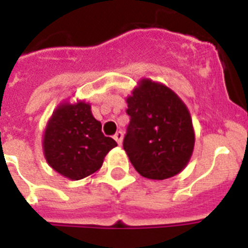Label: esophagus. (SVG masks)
Wrapping results in <instances>:
<instances>
[{
  "instance_id": "1",
  "label": "esophagus",
  "mask_w": 248,
  "mask_h": 248,
  "mask_svg": "<svg viewBox=\"0 0 248 248\" xmlns=\"http://www.w3.org/2000/svg\"><path fill=\"white\" fill-rule=\"evenodd\" d=\"M113 139L116 140V142H117L118 145H122V141H124V132H122V131H118L117 134L113 136Z\"/></svg>"
}]
</instances>
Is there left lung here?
I'll return each instance as SVG.
<instances>
[{"label":"left lung","instance_id":"obj_1","mask_svg":"<svg viewBox=\"0 0 248 248\" xmlns=\"http://www.w3.org/2000/svg\"><path fill=\"white\" fill-rule=\"evenodd\" d=\"M126 102L131 122L124 149L136 171L153 180L182 172L195 143L190 112L183 99L168 85L142 78Z\"/></svg>","mask_w":248,"mask_h":248}]
</instances>
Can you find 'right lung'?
Instances as JSON below:
<instances>
[{"label":"right lung","instance_id":"add662e5","mask_svg":"<svg viewBox=\"0 0 248 248\" xmlns=\"http://www.w3.org/2000/svg\"><path fill=\"white\" fill-rule=\"evenodd\" d=\"M117 142L102 134V124L91 105L63 101L47 120L43 135L44 156L49 166L69 180L93 175Z\"/></svg>","mask_w":248,"mask_h":248}]
</instances>
